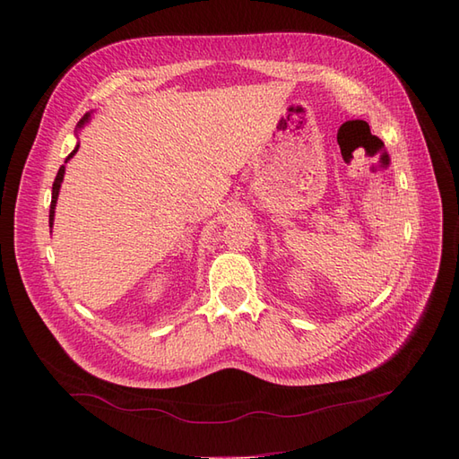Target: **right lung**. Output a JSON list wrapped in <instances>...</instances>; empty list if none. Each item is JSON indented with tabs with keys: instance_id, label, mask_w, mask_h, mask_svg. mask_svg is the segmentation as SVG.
<instances>
[{
	"instance_id": "obj_1",
	"label": "right lung",
	"mask_w": 459,
	"mask_h": 459,
	"mask_svg": "<svg viewBox=\"0 0 459 459\" xmlns=\"http://www.w3.org/2000/svg\"><path fill=\"white\" fill-rule=\"evenodd\" d=\"M92 112L94 110H91V112H86L82 118H81V122L76 124V134H79V130H82L86 124L91 122V118H92ZM79 142H76V145H74V150L68 153V158L65 160V163L73 158V155L79 152ZM63 179H65V165H61V169H58V173H56V178H55V183H53V197H51V211H48V227H51V232H53V222H55V207H56V199H58V191H61V185H63Z\"/></svg>"
}]
</instances>
